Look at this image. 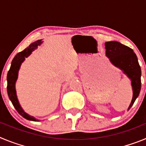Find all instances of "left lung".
<instances>
[{
    "mask_svg": "<svg viewBox=\"0 0 146 146\" xmlns=\"http://www.w3.org/2000/svg\"><path fill=\"white\" fill-rule=\"evenodd\" d=\"M106 55L112 64L123 71L131 80L133 97L129 109L133 105L141 88V69L132 49L118 42L105 43Z\"/></svg>",
    "mask_w": 146,
    "mask_h": 146,
    "instance_id": "1",
    "label": "left lung"
}]
</instances>
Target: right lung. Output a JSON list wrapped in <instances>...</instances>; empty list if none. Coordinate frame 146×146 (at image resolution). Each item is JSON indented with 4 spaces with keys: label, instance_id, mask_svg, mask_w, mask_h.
<instances>
[{
    "label": "right lung",
    "instance_id": "right-lung-1",
    "mask_svg": "<svg viewBox=\"0 0 146 146\" xmlns=\"http://www.w3.org/2000/svg\"><path fill=\"white\" fill-rule=\"evenodd\" d=\"M41 43H42L41 40H38L36 42L31 44L28 46V47L25 49L23 51L15 55V57L14 58V59H13L12 62H11V67H10V69L9 70L7 74V93L8 95H9V97L11 103H12L13 106L15 107L18 113L21 115L23 118H25V119L30 120V121H36V120L33 117L31 116L27 113H25L20 107L19 102L17 100V98L16 90H15V82L17 79L18 71H19L20 65L23 62V60H25V58L29 56L33 50L36 48L37 46L39 45Z\"/></svg>",
    "mask_w": 146,
    "mask_h": 146
}]
</instances>
